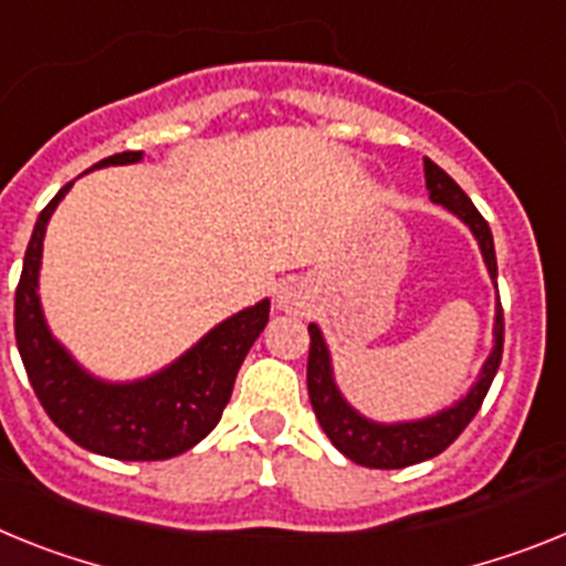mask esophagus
Masks as SVG:
<instances>
[{
  "mask_svg": "<svg viewBox=\"0 0 566 566\" xmlns=\"http://www.w3.org/2000/svg\"><path fill=\"white\" fill-rule=\"evenodd\" d=\"M304 290L298 287V284H284L282 290H279V296H276V302H279V307H282V311H287V313H298L304 307Z\"/></svg>",
  "mask_w": 566,
  "mask_h": 566,
  "instance_id": "obj_1",
  "label": "esophagus"
}]
</instances>
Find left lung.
<instances>
[{"label":"left lung","instance_id":"8db88e82","mask_svg":"<svg viewBox=\"0 0 566 566\" xmlns=\"http://www.w3.org/2000/svg\"><path fill=\"white\" fill-rule=\"evenodd\" d=\"M424 179L430 199L450 213H455L467 228L473 230L475 242H479L484 264L490 270V279L495 282L499 276V264H495V248L490 224L484 222V216L475 210L470 196L455 185L450 176L441 170L436 161L424 159ZM311 331V356H307V392H311V405L316 412L318 424L327 432V439L333 441L338 453H344L350 461L361 467H373V470H399V467L419 464V461L432 459V455L444 453L447 447L453 444L461 436L473 416L479 412L481 401L488 396L490 385H493L495 373L501 365V350H504V313L495 311V327H493V353L488 356L484 367L479 373V381L470 387L464 399L455 401L453 407L427 416L419 421H399V424H378V421L365 419L361 412L353 410L344 396L338 392L336 378H333L331 353L324 344L322 331L316 324L307 327Z\"/></svg>","mask_w":566,"mask_h":566}]
</instances>
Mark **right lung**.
<instances>
[{"label":"right lung","mask_w":566,"mask_h":566,"mask_svg":"<svg viewBox=\"0 0 566 566\" xmlns=\"http://www.w3.org/2000/svg\"><path fill=\"white\" fill-rule=\"evenodd\" d=\"M139 159L142 150H125L93 167L134 165ZM71 185L59 190L39 213L31 242L24 250L13 304L19 356L51 421L78 447L119 461L174 459L199 444L219 424L233 392L235 373L268 324L270 302L262 298L248 311L216 324L185 356L154 376L125 385L91 376L51 336L39 304V264L45 228Z\"/></svg>","instance_id":"1"}]
</instances>
